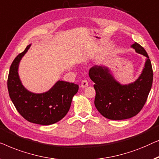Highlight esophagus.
<instances>
[{
  "instance_id": "1",
  "label": "esophagus",
  "mask_w": 159,
  "mask_h": 159,
  "mask_svg": "<svg viewBox=\"0 0 159 159\" xmlns=\"http://www.w3.org/2000/svg\"><path fill=\"white\" fill-rule=\"evenodd\" d=\"M89 85V83L87 81V80H83L81 81V84H80V86L82 87V88H85V87L88 86Z\"/></svg>"
}]
</instances>
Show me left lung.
<instances>
[{"label":"left lung","mask_w":159,"mask_h":159,"mask_svg":"<svg viewBox=\"0 0 159 159\" xmlns=\"http://www.w3.org/2000/svg\"><path fill=\"white\" fill-rule=\"evenodd\" d=\"M131 47L147 57L142 73L135 82L120 84L105 66H94L89 70V77L95 84V107L107 119L126 120L138 115L146 104L151 91L153 73L148 53L137 42Z\"/></svg>","instance_id":"obj_1"}]
</instances>
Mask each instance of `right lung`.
I'll return each mask as SVG.
<instances>
[{
	"mask_svg": "<svg viewBox=\"0 0 159 159\" xmlns=\"http://www.w3.org/2000/svg\"><path fill=\"white\" fill-rule=\"evenodd\" d=\"M30 46L16 57L10 67L7 81L9 97L19 113L27 121L42 125L54 124L68 113L79 85L58 80L45 93H34L26 90L19 79L18 68Z\"/></svg>",
	"mask_w": 159,
	"mask_h": 159,
	"instance_id": "add662e5",
	"label": "right lung"
}]
</instances>
